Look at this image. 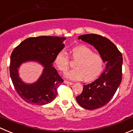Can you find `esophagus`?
<instances>
[{
    "label": "esophagus",
    "instance_id": "esophagus-1",
    "mask_svg": "<svg viewBox=\"0 0 133 133\" xmlns=\"http://www.w3.org/2000/svg\"><path fill=\"white\" fill-rule=\"evenodd\" d=\"M64 83L68 84V85H74V83H71V82L68 81H66V80L64 81Z\"/></svg>",
    "mask_w": 133,
    "mask_h": 133
}]
</instances>
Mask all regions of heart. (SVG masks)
I'll return each instance as SVG.
<instances>
[{"label":"heart","instance_id":"obj_1","mask_svg":"<svg viewBox=\"0 0 133 133\" xmlns=\"http://www.w3.org/2000/svg\"><path fill=\"white\" fill-rule=\"evenodd\" d=\"M72 59L77 61L75 64V69H71L65 74V77L71 81L84 79L90 82L96 79L102 72L104 61L103 57L93 50L85 45L73 48L71 50ZM70 59L65 50L57 53L54 58V64L58 70L66 72L69 67Z\"/></svg>","mask_w":133,"mask_h":133}]
</instances>
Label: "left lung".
Masks as SVG:
<instances>
[{
    "mask_svg": "<svg viewBox=\"0 0 133 133\" xmlns=\"http://www.w3.org/2000/svg\"><path fill=\"white\" fill-rule=\"evenodd\" d=\"M79 39L95 47L103 57L106 68L96 80L84 85L80 95L76 97L83 108L92 110L105 106L111 100L122 79V54L106 37L96 34L80 35Z\"/></svg>",
    "mask_w": 133,
    "mask_h": 133,
    "instance_id": "left-lung-1",
    "label": "left lung"
}]
</instances>
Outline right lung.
<instances>
[{
    "label": "right lung",
    "instance_id": "right-lung-1",
    "mask_svg": "<svg viewBox=\"0 0 133 133\" xmlns=\"http://www.w3.org/2000/svg\"><path fill=\"white\" fill-rule=\"evenodd\" d=\"M65 37L40 36L26 38L14 48L10 56V74L19 96L27 103L44 105L51 102L58 94L57 89L64 80L52 66L58 52L65 47ZM37 61L45 68L41 77L33 84L21 81L17 69L23 62Z\"/></svg>",
    "mask_w": 133,
    "mask_h": 133
}]
</instances>
